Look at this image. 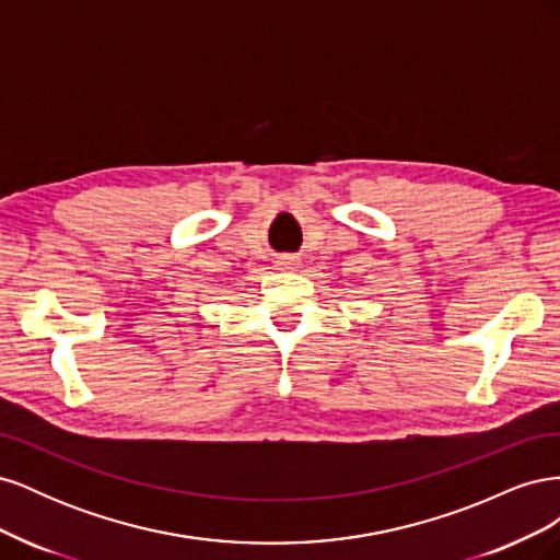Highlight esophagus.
<instances>
[{"instance_id": "1", "label": "esophagus", "mask_w": 560, "mask_h": 560, "mask_svg": "<svg viewBox=\"0 0 560 560\" xmlns=\"http://www.w3.org/2000/svg\"><path fill=\"white\" fill-rule=\"evenodd\" d=\"M278 266L284 268V270H294L299 266V259L296 257H290V254H284V257L278 259Z\"/></svg>"}]
</instances>
